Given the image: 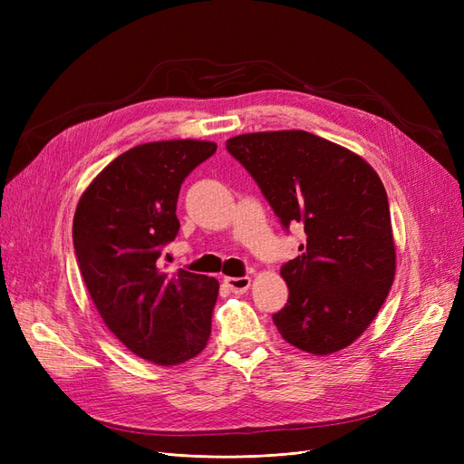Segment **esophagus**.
Returning <instances> with one entry per match:
<instances>
[{"mask_svg":"<svg viewBox=\"0 0 464 464\" xmlns=\"http://www.w3.org/2000/svg\"><path fill=\"white\" fill-rule=\"evenodd\" d=\"M224 285H227L234 294H244L251 286L249 276H224Z\"/></svg>","mask_w":464,"mask_h":464,"instance_id":"1","label":"esophagus"}]
</instances>
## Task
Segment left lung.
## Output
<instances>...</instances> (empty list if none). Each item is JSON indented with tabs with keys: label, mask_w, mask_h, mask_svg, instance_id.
Instances as JSON below:
<instances>
[{
	"label": "left lung",
	"mask_w": 464,
	"mask_h": 464,
	"mask_svg": "<svg viewBox=\"0 0 464 464\" xmlns=\"http://www.w3.org/2000/svg\"><path fill=\"white\" fill-rule=\"evenodd\" d=\"M227 149L286 228L304 224L302 254L280 269L290 296L273 315L278 333L314 356L350 346L395 278L383 181L360 154L302 130L236 135Z\"/></svg>",
	"instance_id": "obj_1"
}]
</instances>
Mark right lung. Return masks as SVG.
<instances>
[{"label": "right lung", "instance_id": "add662e5", "mask_svg": "<svg viewBox=\"0 0 464 464\" xmlns=\"http://www.w3.org/2000/svg\"><path fill=\"white\" fill-rule=\"evenodd\" d=\"M217 143L172 139L137 145L111 160L82 191L73 246L85 286L106 327L139 358L178 366L203 353L218 280L162 273V246L179 220L181 181Z\"/></svg>", "mask_w": 464, "mask_h": 464}]
</instances>
